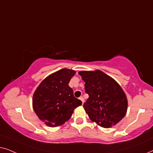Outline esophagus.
Returning a JSON list of instances; mask_svg holds the SVG:
<instances>
[{
  "instance_id": "1",
  "label": "esophagus",
  "mask_w": 153,
  "mask_h": 153,
  "mask_svg": "<svg viewBox=\"0 0 153 153\" xmlns=\"http://www.w3.org/2000/svg\"><path fill=\"white\" fill-rule=\"evenodd\" d=\"M79 100H80L82 102V104L84 103V99H83V97H79Z\"/></svg>"
}]
</instances>
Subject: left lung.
<instances>
[{
  "mask_svg": "<svg viewBox=\"0 0 153 153\" xmlns=\"http://www.w3.org/2000/svg\"><path fill=\"white\" fill-rule=\"evenodd\" d=\"M85 92L89 97L83 108L90 119L104 128L122 120L127 110V99L120 85L100 70L81 71Z\"/></svg>",
  "mask_w": 153,
  "mask_h": 153,
  "instance_id": "1",
  "label": "left lung"
}]
</instances>
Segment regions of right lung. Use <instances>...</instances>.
<instances>
[{"label": "right lung", "mask_w": 153, "mask_h": 153, "mask_svg": "<svg viewBox=\"0 0 153 153\" xmlns=\"http://www.w3.org/2000/svg\"><path fill=\"white\" fill-rule=\"evenodd\" d=\"M75 73L74 70L61 69L46 77L35 90L33 110L47 126L54 127L64 124L71 118L74 108L82 104L69 86Z\"/></svg>", "instance_id": "add662e5"}]
</instances>
